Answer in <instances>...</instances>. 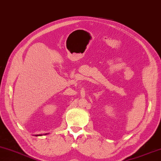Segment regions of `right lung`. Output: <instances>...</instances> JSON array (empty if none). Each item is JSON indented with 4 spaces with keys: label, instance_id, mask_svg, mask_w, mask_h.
<instances>
[{
    "label": "right lung",
    "instance_id": "obj_1",
    "mask_svg": "<svg viewBox=\"0 0 161 161\" xmlns=\"http://www.w3.org/2000/svg\"><path fill=\"white\" fill-rule=\"evenodd\" d=\"M47 133H46V134H44V135H47ZM42 136V135H40V134H39V135H36V136Z\"/></svg>",
    "mask_w": 161,
    "mask_h": 161
}]
</instances>
